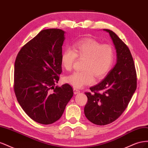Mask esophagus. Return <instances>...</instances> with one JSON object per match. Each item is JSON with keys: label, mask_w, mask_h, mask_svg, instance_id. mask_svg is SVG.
Wrapping results in <instances>:
<instances>
[{"label": "esophagus", "mask_w": 148, "mask_h": 148, "mask_svg": "<svg viewBox=\"0 0 148 148\" xmlns=\"http://www.w3.org/2000/svg\"><path fill=\"white\" fill-rule=\"evenodd\" d=\"M73 92H74L75 95H77V94H78L79 92H80V91L79 90V89H78L74 88V89H73Z\"/></svg>", "instance_id": "34e87169"}]
</instances>
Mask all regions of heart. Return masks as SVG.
<instances>
[{
  "mask_svg": "<svg viewBox=\"0 0 148 148\" xmlns=\"http://www.w3.org/2000/svg\"><path fill=\"white\" fill-rule=\"evenodd\" d=\"M76 57L84 59L82 71H77L65 78V82L75 88H82L104 78L114 63L112 46L101 44L95 40L85 39L74 43L71 48L65 49L61 56V65L66 70L72 69Z\"/></svg>",
  "mask_w": 148,
  "mask_h": 148,
  "instance_id": "b5f03b06",
  "label": "heart"
}]
</instances>
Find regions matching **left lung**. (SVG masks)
<instances>
[{"instance_id": "8db88e82", "label": "left lung", "mask_w": 148, "mask_h": 148, "mask_svg": "<svg viewBox=\"0 0 148 148\" xmlns=\"http://www.w3.org/2000/svg\"><path fill=\"white\" fill-rule=\"evenodd\" d=\"M112 40L117 60L105 78L85 92L88 102L84 112L94 124L105 125L117 120L126 109L136 89V73L131 52L112 31L104 29ZM98 91L101 92L98 93Z\"/></svg>"}]
</instances>
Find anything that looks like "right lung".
I'll list each match as a JSON object with an SVG mask.
<instances>
[{"mask_svg":"<svg viewBox=\"0 0 148 148\" xmlns=\"http://www.w3.org/2000/svg\"><path fill=\"white\" fill-rule=\"evenodd\" d=\"M65 33L60 29L42 30L21 49L15 60L16 99L25 113L41 124L59 120L73 95L69 84L55 87L62 73Z\"/></svg>","mask_w":148,"mask_h":148,"instance_id":"obj_1","label":"right lung"}]
</instances>
